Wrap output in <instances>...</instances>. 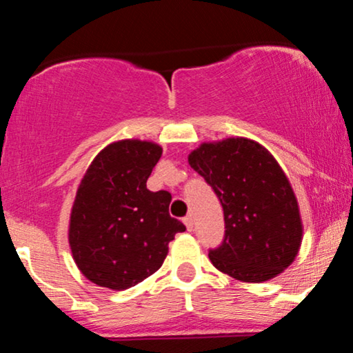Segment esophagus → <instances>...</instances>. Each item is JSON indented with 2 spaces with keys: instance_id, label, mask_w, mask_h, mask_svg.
Wrapping results in <instances>:
<instances>
[{
  "instance_id": "1",
  "label": "esophagus",
  "mask_w": 353,
  "mask_h": 353,
  "mask_svg": "<svg viewBox=\"0 0 353 353\" xmlns=\"http://www.w3.org/2000/svg\"><path fill=\"white\" fill-rule=\"evenodd\" d=\"M184 224L188 230H192L194 229V219H192V214H189V216L184 217Z\"/></svg>"
}]
</instances>
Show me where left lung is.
I'll use <instances>...</instances> for the list:
<instances>
[{
    "label": "left lung",
    "mask_w": 353,
    "mask_h": 353,
    "mask_svg": "<svg viewBox=\"0 0 353 353\" xmlns=\"http://www.w3.org/2000/svg\"><path fill=\"white\" fill-rule=\"evenodd\" d=\"M189 164L224 209L222 244L209 250L216 269L242 282H265L299 254L302 221L287 176L264 145L245 137L204 143Z\"/></svg>",
    "instance_id": "1"
}]
</instances>
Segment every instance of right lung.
I'll return each mask as SVG.
<instances>
[{
	"mask_svg": "<svg viewBox=\"0 0 353 353\" xmlns=\"http://www.w3.org/2000/svg\"><path fill=\"white\" fill-rule=\"evenodd\" d=\"M163 148L139 139L109 144L81 181L70 219L76 265L96 285L125 290L163 265L185 225L169 216L171 194L145 188Z\"/></svg>",
	"mask_w": 353,
	"mask_h": 353,
	"instance_id": "right-lung-1",
	"label": "right lung"
}]
</instances>
